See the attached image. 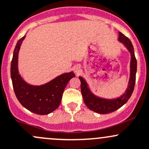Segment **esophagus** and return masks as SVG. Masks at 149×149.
<instances>
[{"instance_id":"esophagus-1","label":"esophagus","mask_w":149,"mask_h":149,"mask_svg":"<svg viewBox=\"0 0 149 149\" xmlns=\"http://www.w3.org/2000/svg\"><path fill=\"white\" fill-rule=\"evenodd\" d=\"M74 71H75V72H76V74H78V73H79V68H78V67H77V68H75Z\"/></svg>"}]
</instances>
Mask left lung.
<instances>
[{
  "instance_id": "left-lung-1",
  "label": "left lung",
  "mask_w": 149,
  "mask_h": 149,
  "mask_svg": "<svg viewBox=\"0 0 149 149\" xmlns=\"http://www.w3.org/2000/svg\"><path fill=\"white\" fill-rule=\"evenodd\" d=\"M119 40L124 43L126 48L131 52V55H132L130 79H129V85L125 93L121 97L114 99V100H105V99L100 98V97H96L90 92L89 88L87 87V82L84 81V79L81 77H79L81 81V92L84 103L89 109L92 110L94 112L105 114V113H111L116 111L127 102L134 91L137 69V62L135 54H134V47L130 40L121 33H119Z\"/></svg>"
}]
</instances>
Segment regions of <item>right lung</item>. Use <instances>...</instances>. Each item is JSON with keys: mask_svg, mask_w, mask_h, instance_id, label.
<instances>
[{"mask_svg": "<svg viewBox=\"0 0 149 149\" xmlns=\"http://www.w3.org/2000/svg\"><path fill=\"white\" fill-rule=\"evenodd\" d=\"M25 37L17 41L11 61L10 76L14 92L19 102L31 112L48 114L60 106L65 87L75 74L72 72L65 73L41 86L30 85L25 82L17 70L18 52Z\"/></svg>", "mask_w": 149, "mask_h": 149, "instance_id": "obj_1", "label": "right lung"}]
</instances>
